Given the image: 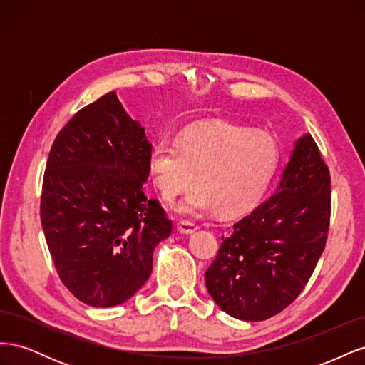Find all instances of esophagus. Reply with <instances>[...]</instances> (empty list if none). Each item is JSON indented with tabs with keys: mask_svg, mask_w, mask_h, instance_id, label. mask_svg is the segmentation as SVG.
I'll use <instances>...</instances> for the list:
<instances>
[{
	"mask_svg": "<svg viewBox=\"0 0 365 365\" xmlns=\"http://www.w3.org/2000/svg\"><path fill=\"white\" fill-rule=\"evenodd\" d=\"M176 230H178L182 235H190V233H195V231L197 230V225L190 222V220H181V222L176 224Z\"/></svg>",
	"mask_w": 365,
	"mask_h": 365,
	"instance_id": "34e87169",
	"label": "esophagus"
}]
</instances>
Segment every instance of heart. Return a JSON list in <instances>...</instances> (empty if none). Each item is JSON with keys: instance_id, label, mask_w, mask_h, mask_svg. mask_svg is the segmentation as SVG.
I'll use <instances>...</instances> for the list:
<instances>
[{"instance_id": "obj_1", "label": "heart", "mask_w": 365, "mask_h": 365, "mask_svg": "<svg viewBox=\"0 0 365 365\" xmlns=\"http://www.w3.org/2000/svg\"><path fill=\"white\" fill-rule=\"evenodd\" d=\"M280 163L275 140L247 128L216 123L185 128L178 138L160 137L149 155V173L165 201L196 187L175 204L181 215L245 213L259 202Z\"/></svg>"}]
</instances>
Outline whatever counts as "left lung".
I'll return each instance as SVG.
<instances>
[{"mask_svg":"<svg viewBox=\"0 0 365 365\" xmlns=\"http://www.w3.org/2000/svg\"><path fill=\"white\" fill-rule=\"evenodd\" d=\"M330 172L311 134L297 140L277 190L222 236L205 286L228 315L262 322L300 295L324 251Z\"/></svg>","mask_w":365,"mask_h":365,"instance_id":"8db88e82","label":"left lung"}]
</instances>
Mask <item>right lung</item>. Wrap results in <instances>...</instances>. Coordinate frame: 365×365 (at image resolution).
Masks as SVG:
<instances>
[{
	"label": "right lung",
	"mask_w": 365,
	"mask_h": 365,
	"mask_svg": "<svg viewBox=\"0 0 365 365\" xmlns=\"http://www.w3.org/2000/svg\"><path fill=\"white\" fill-rule=\"evenodd\" d=\"M152 145L115 91L77 111L50 150L41 222L59 279L96 307L125 303L152 272L172 220L143 189Z\"/></svg>",
	"instance_id": "obj_1"
}]
</instances>
